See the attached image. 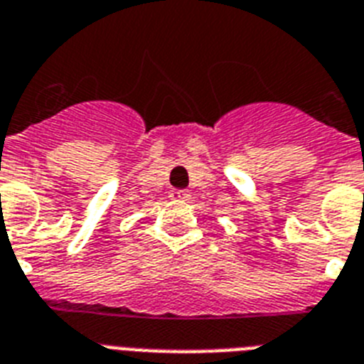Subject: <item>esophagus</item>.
I'll return each instance as SVG.
<instances>
[{
  "label": "esophagus",
  "mask_w": 364,
  "mask_h": 364,
  "mask_svg": "<svg viewBox=\"0 0 364 364\" xmlns=\"http://www.w3.org/2000/svg\"><path fill=\"white\" fill-rule=\"evenodd\" d=\"M188 196H191V192L188 191H172L170 192V198H172V200H187Z\"/></svg>",
  "instance_id": "34e87169"
}]
</instances>
